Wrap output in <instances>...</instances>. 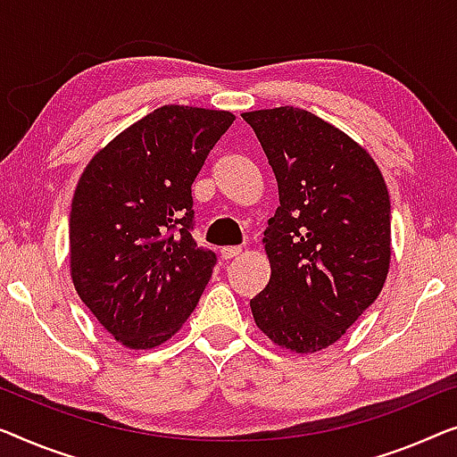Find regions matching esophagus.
Here are the masks:
<instances>
[{
  "instance_id": "34e87169",
  "label": "esophagus",
  "mask_w": 457,
  "mask_h": 457,
  "mask_svg": "<svg viewBox=\"0 0 457 457\" xmlns=\"http://www.w3.org/2000/svg\"><path fill=\"white\" fill-rule=\"evenodd\" d=\"M242 253V248L240 246H223L221 250H220V254H221V259L223 261H231V259H236L237 254Z\"/></svg>"
}]
</instances>
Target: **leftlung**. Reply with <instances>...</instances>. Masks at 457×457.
I'll return each mask as SVG.
<instances>
[{"mask_svg":"<svg viewBox=\"0 0 457 457\" xmlns=\"http://www.w3.org/2000/svg\"><path fill=\"white\" fill-rule=\"evenodd\" d=\"M278 179L265 229L271 278L250 300L275 345L329 348L381 294L391 261V204L366 149L298 107L242 113Z\"/></svg>","mask_w":457,"mask_h":457,"instance_id":"8db88e82","label":"left lung"}]
</instances>
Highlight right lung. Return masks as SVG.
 I'll use <instances>...</instances> for the list:
<instances>
[{
	"instance_id": "obj_1",
	"label": "right lung",
	"mask_w": 457,
	"mask_h": 457,
	"mask_svg": "<svg viewBox=\"0 0 457 457\" xmlns=\"http://www.w3.org/2000/svg\"><path fill=\"white\" fill-rule=\"evenodd\" d=\"M234 113L163 105L107 143L70 211V275L95 319L130 350L176 336L215 254L192 240V182Z\"/></svg>"
}]
</instances>
